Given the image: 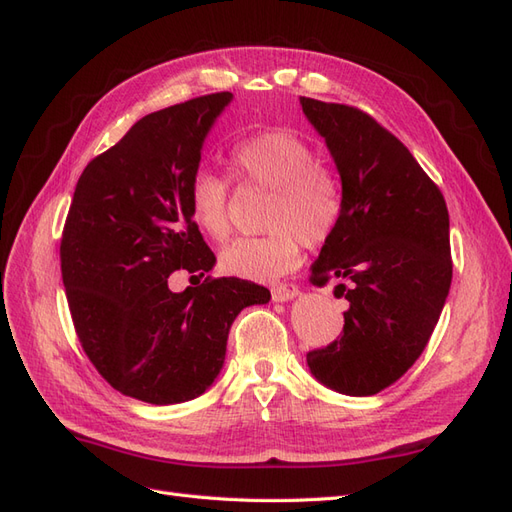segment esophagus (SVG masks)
I'll use <instances>...</instances> for the list:
<instances>
[{
  "instance_id": "esophagus-1",
  "label": "esophagus",
  "mask_w": 512,
  "mask_h": 512,
  "mask_svg": "<svg viewBox=\"0 0 512 512\" xmlns=\"http://www.w3.org/2000/svg\"><path fill=\"white\" fill-rule=\"evenodd\" d=\"M299 294V288L294 284H275L271 286V297L275 303H284V301H292Z\"/></svg>"
}]
</instances>
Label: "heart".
<instances>
[{
    "mask_svg": "<svg viewBox=\"0 0 512 512\" xmlns=\"http://www.w3.org/2000/svg\"><path fill=\"white\" fill-rule=\"evenodd\" d=\"M235 177L273 190L267 207L265 237H239L220 252L224 273L250 282H273L301 260L309 245L327 241L342 213V188L329 168L320 164L312 143L290 130H267L243 138L230 151ZM190 211L196 226L213 241L230 232L228 181L198 170L190 181Z\"/></svg>",
    "mask_w": 512,
    "mask_h": 512,
    "instance_id": "b5f03b06",
    "label": "heart"
}]
</instances>
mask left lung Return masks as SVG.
<instances>
[{
	"label": "left lung",
	"mask_w": 512,
	"mask_h": 512,
	"mask_svg": "<svg viewBox=\"0 0 512 512\" xmlns=\"http://www.w3.org/2000/svg\"><path fill=\"white\" fill-rule=\"evenodd\" d=\"M342 179V213L312 265L339 282L344 333L307 352L312 376L350 397L376 395L425 350L453 280L444 196L408 147L346 104L301 98Z\"/></svg>",
	"instance_id": "obj_1"
}]
</instances>
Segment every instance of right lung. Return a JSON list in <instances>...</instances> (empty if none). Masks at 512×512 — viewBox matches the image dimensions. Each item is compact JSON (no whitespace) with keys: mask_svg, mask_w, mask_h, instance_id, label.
<instances>
[{"mask_svg":"<svg viewBox=\"0 0 512 512\" xmlns=\"http://www.w3.org/2000/svg\"><path fill=\"white\" fill-rule=\"evenodd\" d=\"M230 100L222 91L138 119L85 166L68 211L59 254L76 335L113 389L147 404L203 395L241 309L271 299L239 277L168 288L177 269L203 277L215 265L188 192Z\"/></svg>","mask_w":512,"mask_h":512,"instance_id":"add662e5","label":"right lung"}]
</instances>
